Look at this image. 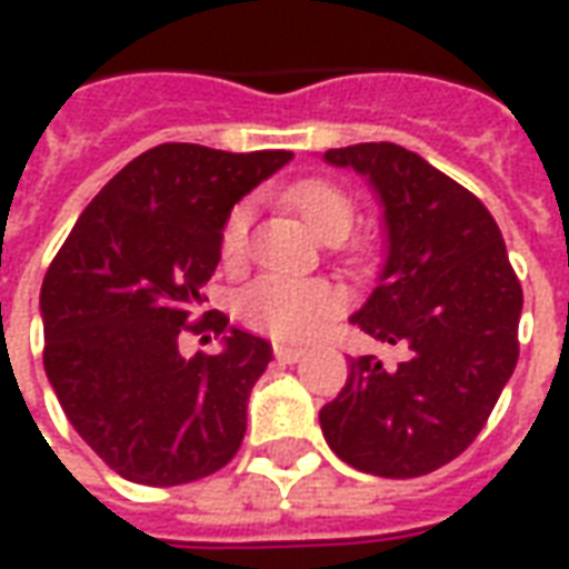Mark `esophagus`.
<instances>
[{"label": "esophagus", "mask_w": 569, "mask_h": 569, "mask_svg": "<svg viewBox=\"0 0 569 569\" xmlns=\"http://www.w3.org/2000/svg\"><path fill=\"white\" fill-rule=\"evenodd\" d=\"M273 357L283 359V362H298V359L305 357V350H301V347H289V345H273Z\"/></svg>", "instance_id": "34e87169"}]
</instances>
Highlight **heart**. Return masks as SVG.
I'll return each instance as SVG.
<instances>
[{"label":"heart","mask_w":569,"mask_h":569,"mask_svg":"<svg viewBox=\"0 0 569 569\" xmlns=\"http://www.w3.org/2000/svg\"><path fill=\"white\" fill-rule=\"evenodd\" d=\"M286 207L308 224L320 240H341L353 224L357 207L345 188L332 179H301L283 194ZM249 231V210L234 207L222 224V259L228 264L243 259ZM341 305V296L326 280H292V277H259L237 296L240 320L273 338L298 341L308 338L322 320H329Z\"/></svg>","instance_id":"1"}]
</instances>
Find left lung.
Masks as SVG:
<instances>
[{
    "instance_id": "obj_1",
    "label": "left lung",
    "mask_w": 569,
    "mask_h": 569,
    "mask_svg": "<svg viewBox=\"0 0 569 569\" xmlns=\"http://www.w3.org/2000/svg\"><path fill=\"white\" fill-rule=\"evenodd\" d=\"M326 163L369 179L387 259L353 326L402 362L350 359L322 406V436L345 463L383 478L427 476L463 453L518 362L521 283L488 207L396 142L329 149Z\"/></svg>"
}]
</instances>
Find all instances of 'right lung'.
I'll return each mask as SVG.
<instances>
[{
	"instance_id": "obj_1",
	"label": "right lung",
	"mask_w": 569,
	"mask_h": 569,
	"mask_svg": "<svg viewBox=\"0 0 569 569\" xmlns=\"http://www.w3.org/2000/svg\"><path fill=\"white\" fill-rule=\"evenodd\" d=\"M292 151L163 142L84 207L44 273V375L69 423L118 476L173 488L222 469L247 432L264 338L212 310L191 320L234 203ZM224 333L222 355L178 353L182 331Z\"/></svg>"
}]
</instances>
